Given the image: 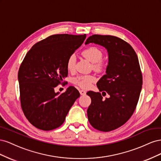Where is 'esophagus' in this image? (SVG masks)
Listing matches in <instances>:
<instances>
[{"instance_id": "34e87169", "label": "esophagus", "mask_w": 161, "mask_h": 161, "mask_svg": "<svg viewBox=\"0 0 161 161\" xmlns=\"http://www.w3.org/2000/svg\"><path fill=\"white\" fill-rule=\"evenodd\" d=\"M79 92H80V94L81 95H86V91H85V90L80 89V90L79 91Z\"/></svg>"}]
</instances>
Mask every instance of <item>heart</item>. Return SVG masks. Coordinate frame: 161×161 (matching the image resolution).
Segmentation results:
<instances>
[{
  "mask_svg": "<svg viewBox=\"0 0 161 161\" xmlns=\"http://www.w3.org/2000/svg\"><path fill=\"white\" fill-rule=\"evenodd\" d=\"M81 54L86 59L92 63L93 69L98 72H101L104 71L105 69V62L102 60L103 58V52L98 47L95 46H89L85 48L81 52ZM76 66V57L75 55H71L68 58L66 61L67 70L72 72L75 69ZM95 80V77L92 75H82L78 76L73 79L74 84L79 86L81 88L87 89L90 86L92 82Z\"/></svg>",
  "mask_w": 161,
  "mask_h": 161,
  "instance_id": "heart-1",
  "label": "heart"
}]
</instances>
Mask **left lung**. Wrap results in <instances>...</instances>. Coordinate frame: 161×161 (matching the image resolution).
<instances>
[{
  "mask_svg": "<svg viewBox=\"0 0 161 161\" xmlns=\"http://www.w3.org/2000/svg\"><path fill=\"white\" fill-rule=\"evenodd\" d=\"M95 43L108 52L106 75L97 82L100 92H87L91 103L87 109L89 123L101 131L114 130L124 125L132 115L142 85L137 54L128 42L113 36L92 35L85 44ZM107 94L109 97H103Z\"/></svg>",
  "mask_w": 161,
  "mask_h": 161,
  "instance_id": "obj_1",
  "label": "left lung"
}]
</instances>
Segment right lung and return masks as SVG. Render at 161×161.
<instances>
[{
    "instance_id": "right-lung-1",
    "label": "right lung",
    "mask_w": 161,
    "mask_h": 161,
    "mask_svg": "<svg viewBox=\"0 0 161 161\" xmlns=\"http://www.w3.org/2000/svg\"><path fill=\"white\" fill-rule=\"evenodd\" d=\"M84 35L56 34L33 45L19 67L18 79L22 110L36 128L54 130L80 93L74 86L59 95L54 89L68 76L66 61L86 38Z\"/></svg>"
}]
</instances>
